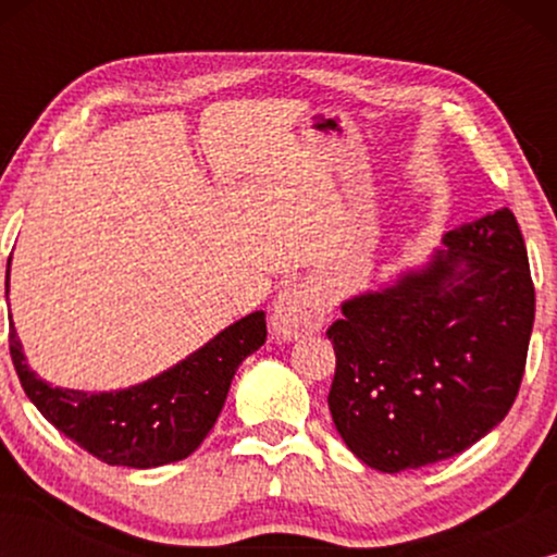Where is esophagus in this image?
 Returning <instances> with one entry per match:
<instances>
[{
	"label": "esophagus",
	"mask_w": 557,
	"mask_h": 557,
	"mask_svg": "<svg viewBox=\"0 0 557 557\" xmlns=\"http://www.w3.org/2000/svg\"><path fill=\"white\" fill-rule=\"evenodd\" d=\"M326 319V301L307 286L286 288L273 304L271 326L278 337L296 339L301 334L322 330Z\"/></svg>",
	"instance_id": "34e87169"
}]
</instances>
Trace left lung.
<instances>
[{"label": "left lung", "instance_id": "left-lung-1", "mask_svg": "<svg viewBox=\"0 0 557 557\" xmlns=\"http://www.w3.org/2000/svg\"><path fill=\"white\" fill-rule=\"evenodd\" d=\"M421 273L347 301L326 337L332 421L357 459L387 471L451 459L520 393L535 322L512 210L451 231Z\"/></svg>", "mask_w": 557, "mask_h": 557}]
</instances>
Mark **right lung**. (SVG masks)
<instances>
[{
  "instance_id": "right-lung-1",
  "label": "right lung",
  "mask_w": 557,
  "mask_h": 557,
  "mask_svg": "<svg viewBox=\"0 0 557 557\" xmlns=\"http://www.w3.org/2000/svg\"><path fill=\"white\" fill-rule=\"evenodd\" d=\"M263 342L265 314L253 311L149 383L96 395L42 383L27 368L14 326L10 355L27 398L73 444L111 467L151 469L187 459L202 444L223 410L235 370Z\"/></svg>"
}]
</instances>
